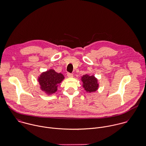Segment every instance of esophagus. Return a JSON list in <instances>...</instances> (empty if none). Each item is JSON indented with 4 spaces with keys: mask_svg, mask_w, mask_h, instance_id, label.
I'll return each mask as SVG.
<instances>
[{
    "mask_svg": "<svg viewBox=\"0 0 146 146\" xmlns=\"http://www.w3.org/2000/svg\"><path fill=\"white\" fill-rule=\"evenodd\" d=\"M67 76L68 78H72L73 77V75L71 73H67Z\"/></svg>",
    "mask_w": 146,
    "mask_h": 146,
    "instance_id": "obj_1",
    "label": "esophagus"
}]
</instances>
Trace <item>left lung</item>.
I'll return each instance as SVG.
<instances>
[{"mask_svg": "<svg viewBox=\"0 0 146 146\" xmlns=\"http://www.w3.org/2000/svg\"><path fill=\"white\" fill-rule=\"evenodd\" d=\"M81 80L83 82V87L86 92L91 93L96 91L98 90L99 84L97 78L95 76H90L86 74L82 76Z\"/></svg>", "mask_w": 146, "mask_h": 146, "instance_id": "8db88e82", "label": "left lung"}]
</instances>
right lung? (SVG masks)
I'll list each match as a JSON object with an SVG mask.
<instances>
[{
  "label": "right lung",
  "mask_w": 146,
  "mask_h": 146,
  "mask_svg": "<svg viewBox=\"0 0 146 146\" xmlns=\"http://www.w3.org/2000/svg\"><path fill=\"white\" fill-rule=\"evenodd\" d=\"M64 79L61 73H58L52 69L42 72L38 78L41 90L47 95H51L58 90V84Z\"/></svg>",
  "instance_id": "add662e5"
}]
</instances>
